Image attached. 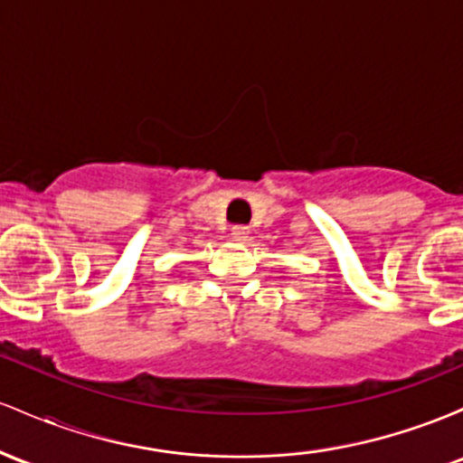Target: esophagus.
<instances>
[{"mask_svg": "<svg viewBox=\"0 0 463 463\" xmlns=\"http://www.w3.org/2000/svg\"><path fill=\"white\" fill-rule=\"evenodd\" d=\"M249 233H251V232H249L247 225H233L232 227V236L236 238V241H247Z\"/></svg>", "mask_w": 463, "mask_h": 463, "instance_id": "obj_1", "label": "esophagus"}]
</instances>
